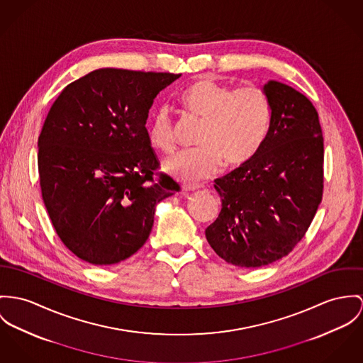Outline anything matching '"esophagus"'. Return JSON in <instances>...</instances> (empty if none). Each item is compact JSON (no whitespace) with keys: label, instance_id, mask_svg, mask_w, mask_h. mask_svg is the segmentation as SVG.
Instances as JSON below:
<instances>
[{"label":"esophagus","instance_id":"34e87169","mask_svg":"<svg viewBox=\"0 0 363 363\" xmlns=\"http://www.w3.org/2000/svg\"><path fill=\"white\" fill-rule=\"evenodd\" d=\"M182 189H184L185 192H194V191L200 189V185H195V184H185V185L182 186Z\"/></svg>","mask_w":363,"mask_h":363}]
</instances>
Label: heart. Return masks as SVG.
I'll return each mask as SVG.
<instances>
[{
  "label": "heart",
  "mask_w": 363,
  "mask_h": 363,
  "mask_svg": "<svg viewBox=\"0 0 363 363\" xmlns=\"http://www.w3.org/2000/svg\"><path fill=\"white\" fill-rule=\"evenodd\" d=\"M179 101L191 117L201 121L197 143L169 159L166 169L184 181H201L214 175L225 163L238 168L249 163L267 140L272 108L267 92L258 86L232 85L203 77L189 85ZM149 143L172 153L178 143V127L167 108L159 109L147 128Z\"/></svg>",
  "instance_id": "1"
}]
</instances>
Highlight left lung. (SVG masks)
Returning a JSON list of instances; mask_svg holds the SVG:
<instances>
[{
  "instance_id": "1",
  "label": "left lung",
  "mask_w": 363,
  "mask_h": 363,
  "mask_svg": "<svg viewBox=\"0 0 363 363\" xmlns=\"http://www.w3.org/2000/svg\"><path fill=\"white\" fill-rule=\"evenodd\" d=\"M272 114L267 140L242 167L217 178L223 207L206 229L213 250L242 268L269 265L304 238L323 195V135L306 95L264 85Z\"/></svg>"
}]
</instances>
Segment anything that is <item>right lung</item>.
Here are the masks:
<instances>
[{
  "instance_id": "obj_1",
  "label": "right lung",
  "mask_w": 363,
  "mask_h": 363,
  "mask_svg": "<svg viewBox=\"0 0 363 363\" xmlns=\"http://www.w3.org/2000/svg\"><path fill=\"white\" fill-rule=\"evenodd\" d=\"M181 74L98 69L56 98L38 137L40 186L62 243L113 265L147 240L155 207L179 185L160 172L145 127L153 99Z\"/></svg>"
}]
</instances>
